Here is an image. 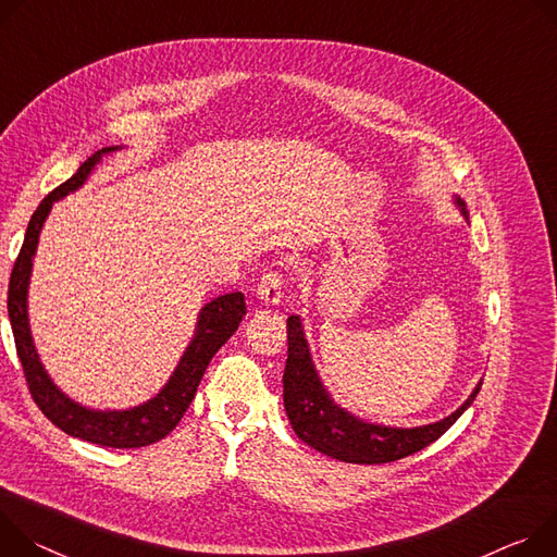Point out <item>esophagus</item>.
Here are the masks:
<instances>
[{
  "instance_id": "obj_1",
  "label": "esophagus",
  "mask_w": 557,
  "mask_h": 557,
  "mask_svg": "<svg viewBox=\"0 0 557 557\" xmlns=\"http://www.w3.org/2000/svg\"><path fill=\"white\" fill-rule=\"evenodd\" d=\"M283 283H285V278H283V274H281L278 270L265 272L263 278H261V283H259V287H257L259 298H261L265 305H278L281 298H283V292H281V289H283Z\"/></svg>"
}]
</instances>
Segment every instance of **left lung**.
I'll list each match as a JSON object with an SVG mask.
<instances>
[{
  "mask_svg": "<svg viewBox=\"0 0 557 557\" xmlns=\"http://www.w3.org/2000/svg\"><path fill=\"white\" fill-rule=\"evenodd\" d=\"M456 206L467 216L460 197H456ZM480 387L482 381L454 413L438 422L411 429L364 422L332 400L319 379L300 319H287V362L283 374L285 411L294 434L305 445L330 458L354 465H383L411 456L438 441L475 400Z\"/></svg>",
  "mask_w": 557,
  "mask_h": 557,
  "instance_id": "left-lung-1",
  "label": "left lung"
}]
</instances>
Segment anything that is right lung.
<instances>
[{"label": "right lung", "instance_id": "add662e5", "mask_svg": "<svg viewBox=\"0 0 557 557\" xmlns=\"http://www.w3.org/2000/svg\"><path fill=\"white\" fill-rule=\"evenodd\" d=\"M114 150H119V146L101 148L92 157H88L79 165V170L66 183H61L59 188H54L30 216L20 257L11 272L9 319H11L17 356L24 367V376H26L30 396L41 409V413L54 426H59L64 434L73 438H82L86 443L112 447V449H137L165 438L178 424L185 409L190 407L197 394V387L206 374L212 356L238 330V323L243 321L247 310H245V296L240 292H230L210 300L201 310L195 338L190 341L188 347H185L170 381L163 385V389L154 398H150L139 407L121 409V411L90 409L69 398L52 383V379L48 376V372L39 360V354L30 336V325H28V283H30L33 257L37 252V243H39V232L44 227V221L52 203L82 188L86 178L90 176V172L95 170V165L101 161V157Z\"/></svg>", "mask_w": 557, "mask_h": 557}]
</instances>
